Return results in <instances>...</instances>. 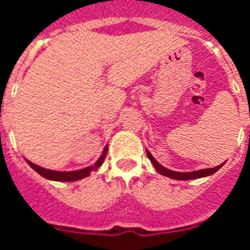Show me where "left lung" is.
I'll return each instance as SVG.
<instances>
[{
    "label": "left lung",
    "instance_id": "left-lung-1",
    "mask_svg": "<svg viewBox=\"0 0 250 250\" xmlns=\"http://www.w3.org/2000/svg\"><path fill=\"white\" fill-rule=\"evenodd\" d=\"M146 154H147V158L150 159V161L152 163L154 167L156 169L159 174L161 175L167 176V178H171V179H175V180H191V179H199V178H204V176H209L211 174H214L215 171L220 169V167L224 165V163L215 167H210V169H202V170H198V171H190V173H179V171H174V170H170L164 167L161 164H159L158 161L154 159V156L151 155L149 152V150H146Z\"/></svg>",
    "mask_w": 250,
    "mask_h": 250
}]
</instances>
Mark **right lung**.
<instances>
[{
    "label": "right lung",
    "mask_w": 250,
    "mask_h": 250,
    "mask_svg": "<svg viewBox=\"0 0 250 250\" xmlns=\"http://www.w3.org/2000/svg\"><path fill=\"white\" fill-rule=\"evenodd\" d=\"M106 154H107V145L104 147L103 154H101L99 160L96 161L94 165L85 167V169L75 170V171H56V170H50V169H45V167H39V165L34 164V163H31V161L28 160L26 161H27V164L30 165V167H32L36 173H39L40 175L48 179V180H55V182H76V180H80V179L89 176L91 171L98 170L99 167L103 165L104 160H105L106 158Z\"/></svg>",
    "instance_id": "obj_1"
}]
</instances>
